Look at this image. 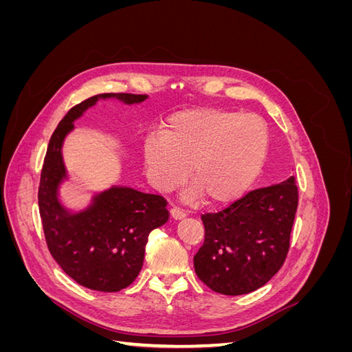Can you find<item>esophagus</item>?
I'll list each match as a JSON object with an SVG mask.
<instances>
[{"label":"esophagus","instance_id":"esophagus-1","mask_svg":"<svg viewBox=\"0 0 352 352\" xmlns=\"http://www.w3.org/2000/svg\"><path fill=\"white\" fill-rule=\"evenodd\" d=\"M170 216H172L175 220H180V219H184L186 216V212L179 207H172V208H170Z\"/></svg>","mask_w":352,"mask_h":352}]
</instances>
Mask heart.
Wrapping results in <instances>:
<instances>
[{
	"label": "heart",
	"mask_w": 352,
	"mask_h": 352,
	"mask_svg": "<svg viewBox=\"0 0 352 352\" xmlns=\"http://www.w3.org/2000/svg\"><path fill=\"white\" fill-rule=\"evenodd\" d=\"M270 133L258 116L221 109H192L173 114L160 136L146 138L142 157L148 179L158 190H172L186 175V198L206 197L212 206L238 199L265 164Z\"/></svg>",
	"instance_id": "b5f03b06"
}]
</instances>
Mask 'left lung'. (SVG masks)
<instances>
[{"instance_id": "left-lung-1", "label": "left lung", "mask_w": 352, "mask_h": 352, "mask_svg": "<svg viewBox=\"0 0 352 352\" xmlns=\"http://www.w3.org/2000/svg\"><path fill=\"white\" fill-rule=\"evenodd\" d=\"M296 207L292 176L202 214L206 236L194 257L199 280L223 295L248 294L267 283L289 251Z\"/></svg>"}]
</instances>
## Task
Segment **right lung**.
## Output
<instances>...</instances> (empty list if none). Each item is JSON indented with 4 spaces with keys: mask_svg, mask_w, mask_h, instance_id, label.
Instances as JSON below:
<instances>
[{
    "mask_svg": "<svg viewBox=\"0 0 352 352\" xmlns=\"http://www.w3.org/2000/svg\"><path fill=\"white\" fill-rule=\"evenodd\" d=\"M100 98L126 104L146 100L142 94H100L69 110L51 135L41 172L38 206L47 247L52 258L79 285L98 292H119L140 274L148 235L163 226L170 214L162 195L131 188H110L94 202L70 214L60 206L57 188L66 177L61 145L73 122Z\"/></svg>",
    "mask_w": 352,
    "mask_h": 352,
    "instance_id": "right-lung-1",
    "label": "right lung"
}]
</instances>
